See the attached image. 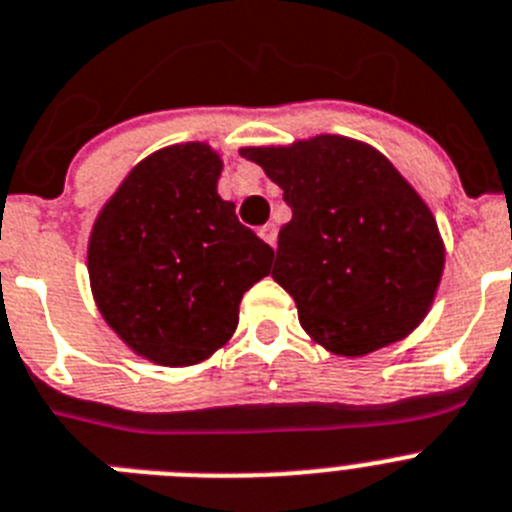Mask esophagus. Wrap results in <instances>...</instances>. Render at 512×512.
<instances>
[{
    "label": "esophagus",
    "instance_id": "1",
    "mask_svg": "<svg viewBox=\"0 0 512 512\" xmlns=\"http://www.w3.org/2000/svg\"><path fill=\"white\" fill-rule=\"evenodd\" d=\"M259 235L261 238L266 240V243H269V246H277V225H272V222H266L264 227H261L259 230Z\"/></svg>",
    "mask_w": 512,
    "mask_h": 512
}]
</instances>
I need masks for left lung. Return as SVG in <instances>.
<instances>
[{"mask_svg":"<svg viewBox=\"0 0 512 512\" xmlns=\"http://www.w3.org/2000/svg\"><path fill=\"white\" fill-rule=\"evenodd\" d=\"M240 155L285 191L292 220L279 230L272 277L313 342L362 357L425 321L445 246L435 214L383 152L316 134Z\"/></svg>","mask_w":512,"mask_h":512,"instance_id":"1","label":"left lung"}]
</instances>
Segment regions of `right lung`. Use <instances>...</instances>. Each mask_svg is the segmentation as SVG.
Wrapping results in <instances>:
<instances>
[{"instance_id": "obj_1", "label": "right lung", "mask_w": 512, "mask_h": 512, "mask_svg": "<svg viewBox=\"0 0 512 512\" xmlns=\"http://www.w3.org/2000/svg\"><path fill=\"white\" fill-rule=\"evenodd\" d=\"M220 173L207 142L163 147L129 170L90 230L100 316L155 365L209 360L233 336L243 292L272 272V246L217 194Z\"/></svg>"}]
</instances>
